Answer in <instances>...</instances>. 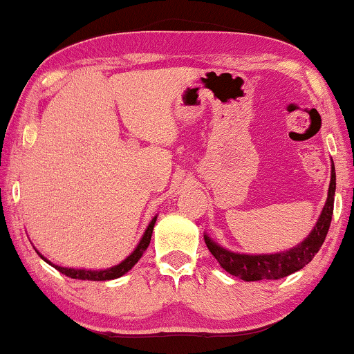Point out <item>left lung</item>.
I'll return each mask as SVG.
<instances>
[{
	"label": "left lung",
	"instance_id": "1",
	"mask_svg": "<svg viewBox=\"0 0 354 354\" xmlns=\"http://www.w3.org/2000/svg\"><path fill=\"white\" fill-rule=\"evenodd\" d=\"M333 196H335V167L332 162L330 172V187H328V195L326 206L319 216V219L306 239L301 243L293 246L288 251L274 254H240L232 253V251L222 248L212 241L209 236L205 235V241L207 250L217 259V263L225 269L227 272L240 277L246 282H254V280H277L287 275L297 272L309 264L321 248L324 240H326L328 227L332 222L333 214Z\"/></svg>",
	"mask_w": 354,
	"mask_h": 354
}]
</instances>
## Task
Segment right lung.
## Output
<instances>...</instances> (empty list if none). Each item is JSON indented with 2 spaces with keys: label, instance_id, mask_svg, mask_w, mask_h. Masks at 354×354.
<instances>
[{
  "label": "right lung",
  "instance_id": "add662e5",
  "mask_svg": "<svg viewBox=\"0 0 354 354\" xmlns=\"http://www.w3.org/2000/svg\"><path fill=\"white\" fill-rule=\"evenodd\" d=\"M156 217L154 216L151 222H149V225L147 227V230H145V234L142 236V240H140V243L137 245V248L133 250V253L127 256L122 263H119L118 266H113V268L109 269H103V270H90V269H72V268H61V266H56L48 261L46 258H43L40 254V258L43 261H46L48 264L53 266L56 270H59L61 274L67 275V277L71 279H79V280H96V282H101V280H113V279H118V277H122L124 274H127L130 269L133 268L135 264L138 263V259L142 258V254L145 253V250L148 248L149 241H151V234H153V229H154V224H156Z\"/></svg>",
  "mask_w": 354,
  "mask_h": 354
}]
</instances>
